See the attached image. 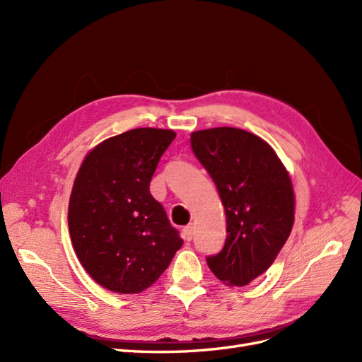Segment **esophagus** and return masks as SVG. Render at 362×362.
Returning a JSON list of instances; mask_svg holds the SVG:
<instances>
[{
    "label": "esophagus",
    "mask_w": 362,
    "mask_h": 362,
    "mask_svg": "<svg viewBox=\"0 0 362 362\" xmlns=\"http://www.w3.org/2000/svg\"><path fill=\"white\" fill-rule=\"evenodd\" d=\"M182 237L185 242H190V240L193 238V225H187L182 229Z\"/></svg>",
    "instance_id": "obj_1"
}]
</instances>
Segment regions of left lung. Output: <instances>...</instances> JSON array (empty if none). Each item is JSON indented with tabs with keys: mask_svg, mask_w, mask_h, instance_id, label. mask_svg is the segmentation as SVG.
<instances>
[{
	"mask_svg": "<svg viewBox=\"0 0 362 362\" xmlns=\"http://www.w3.org/2000/svg\"><path fill=\"white\" fill-rule=\"evenodd\" d=\"M192 149L210 173L226 216V240L208 267L226 286L243 287L264 273L294 222L290 175L269 144L245 129L194 131Z\"/></svg>",
	"mask_w": 362,
	"mask_h": 362,
	"instance_id": "left-lung-1",
	"label": "left lung"
}]
</instances>
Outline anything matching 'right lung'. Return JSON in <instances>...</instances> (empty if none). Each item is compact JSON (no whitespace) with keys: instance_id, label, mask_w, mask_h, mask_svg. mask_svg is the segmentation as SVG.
I'll use <instances>...</instances> for the list:
<instances>
[{"instance_id":"1","label":"right lung","mask_w":362,"mask_h":362,"mask_svg":"<svg viewBox=\"0 0 362 362\" xmlns=\"http://www.w3.org/2000/svg\"><path fill=\"white\" fill-rule=\"evenodd\" d=\"M175 137L172 129H129L93 148L76 173L68 211L72 246L86 272L107 290H146L182 246L149 192Z\"/></svg>"}]
</instances>
